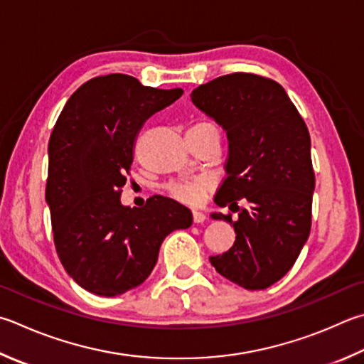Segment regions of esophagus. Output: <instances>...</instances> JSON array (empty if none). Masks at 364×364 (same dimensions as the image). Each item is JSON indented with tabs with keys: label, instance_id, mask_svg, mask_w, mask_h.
I'll return each mask as SVG.
<instances>
[{
	"label": "esophagus",
	"instance_id": "obj_1",
	"mask_svg": "<svg viewBox=\"0 0 364 364\" xmlns=\"http://www.w3.org/2000/svg\"><path fill=\"white\" fill-rule=\"evenodd\" d=\"M193 220H194V223H203L205 220H207V216H205V213H202V211H199V210H193Z\"/></svg>",
	"mask_w": 364,
	"mask_h": 364
}]
</instances>
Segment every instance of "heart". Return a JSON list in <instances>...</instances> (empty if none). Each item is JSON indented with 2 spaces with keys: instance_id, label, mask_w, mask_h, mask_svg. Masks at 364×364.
<instances>
[{
  "instance_id": "heart-1",
  "label": "heart",
  "mask_w": 364,
  "mask_h": 364,
  "mask_svg": "<svg viewBox=\"0 0 364 364\" xmlns=\"http://www.w3.org/2000/svg\"><path fill=\"white\" fill-rule=\"evenodd\" d=\"M193 127L213 129L215 125L207 122V121H199V122H196ZM210 186H211V181L207 176H194V178H186V180L171 181V183H168L167 189H168V193L178 200L186 202V203H199L203 199L205 193L210 189Z\"/></svg>"
}]
</instances>
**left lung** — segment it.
I'll list each match as a JSON object with an SVG mask.
<instances>
[{"instance_id":"obj_1","label":"left lung","mask_w":364,"mask_h":364,"mask_svg":"<svg viewBox=\"0 0 364 364\" xmlns=\"http://www.w3.org/2000/svg\"><path fill=\"white\" fill-rule=\"evenodd\" d=\"M191 100L226 130L228 176L215 203L239 211L237 221L230 213L211 215L232 224L235 242L210 262L239 287L264 289L293 267L312 226L307 125L279 82L253 73L216 77L194 89Z\"/></svg>"}]
</instances>
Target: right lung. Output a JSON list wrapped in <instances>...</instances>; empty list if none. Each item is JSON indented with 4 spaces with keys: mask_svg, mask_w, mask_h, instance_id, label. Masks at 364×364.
<instances>
[{
    "mask_svg": "<svg viewBox=\"0 0 364 364\" xmlns=\"http://www.w3.org/2000/svg\"><path fill=\"white\" fill-rule=\"evenodd\" d=\"M181 95L114 73L84 82L57 119L46 202L57 255L85 291L113 297L141 285L165 237L193 224L191 210L170 197L153 196L141 208L121 203L138 132Z\"/></svg>",
    "mask_w": 364,
    "mask_h": 364,
    "instance_id": "right-lung-1",
    "label": "right lung"
}]
</instances>
